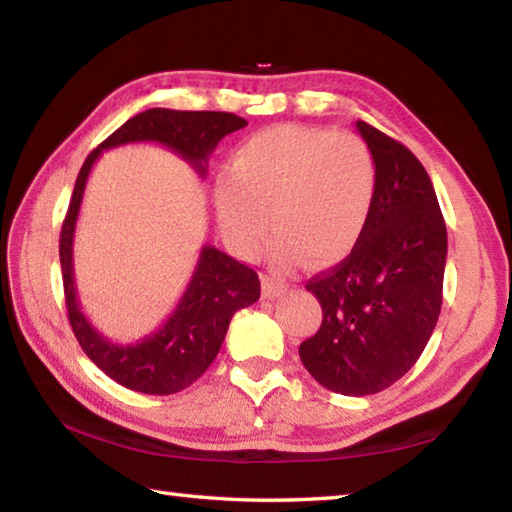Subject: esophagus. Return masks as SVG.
<instances>
[{"mask_svg": "<svg viewBox=\"0 0 512 512\" xmlns=\"http://www.w3.org/2000/svg\"><path fill=\"white\" fill-rule=\"evenodd\" d=\"M288 291V284L282 280V277L275 275H264L262 277V293L268 300H275V297H282Z\"/></svg>", "mask_w": 512, "mask_h": 512, "instance_id": "1", "label": "esophagus"}]
</instances>
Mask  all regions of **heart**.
I'll use <instances>...</instances> for the list:
<instances>
[{
	"label": "heart",
	"mask_w": 512,
	"mask_h": 512,
	"mask_svg": "<svg viewBox=\"0 0 512 512\" xmlns=\"http://www.w3.org/2000/svg\"><path fill=\"white\" fill-rule=\"evenodd\" d=\"M376 199V163L356 134L320 127L273 125L232 154L228 176L215 183V212L224 235L257 253L271 232L280 262L302 257L331 266L360 244Z\"/></svg>",
	"instance_id": "obj_1"
}]
</instances>
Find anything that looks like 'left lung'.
<instances>
[{"instance_id":"1","label":"left lung","mask_w":512,"mask_h":512,"mask_svg":"<svg viewBox=\"0 0 512 512\" xmlns=\"http://www.w3.org/2000/svg\"><path fill=\"white\" fill-rule=\"evenodd\" d=\"M356 127L376 163L374 210L345 262L306 284L322 324L300 345V358L331 392L369 396L403 378L432 336L448 232L421 161L376 127Z\"/></svg>"}]
</instances>
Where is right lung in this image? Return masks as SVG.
Instances as JSON below:
<instances>
[{
    "label": "right lung",
    "mask_w": 512,
    "mask_h": 512,
    "mask_svg": "<svg viewBox=\"0 0 512 512\" xmlns=\"http://www.w3.org/2000/svg\"><path fill=\"white\" fill-rule=\"evenodd\" d=\"M246 125L244 118L228 111H176L154 107L129 118L107 141H102L80 167L60 232L64 297H67L71 329L82 351L118 385L154 396L176 394L190 387L217 358L232 315L259 300V277L253 268L239 264L237 259L206 244L170 318L141 340L127 342V345L111 342L82 313L76 275H73V237H76V221L91 167L100 159V154L111 147L156 143L179 154L203 179L208 172V156L215 152L221 138Z\"/></svg>",
    "instance_id": "obj_1"
}]
</instances>
